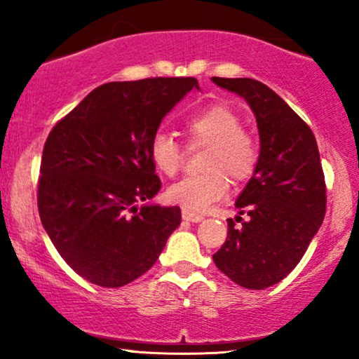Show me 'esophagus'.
<instances>
[{
	"label": "esophagus",
	"mask_w": 359,
	"mask_h": 359,
	"mask_svg": "<svg viewBox=\"0 0 359 359\" xmlns=\"http://www.w3.org/2000/svg\"><path fill=\"white\" fill-rule=\"evenodd\" d=\"M182 217H184L185 221H189V222H201V221L204 219L203 214L194 212V211H187V209H184V211H182Z\"/></svg>",
	"instance_id": "1"
}]
</instances>
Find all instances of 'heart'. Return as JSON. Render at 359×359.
<instances>
[{
    "label": "heart",
    "instance_id": "b5f03b06",
    "mask_svg": "<svg viewBox=\"0 0 359 359\" xmlns=\"http://www.w3.org/2000/svg\"><path fill=\"white\" fill-rule=\"evenodd\" d=\"M241 118L224 104L209 106L185 121L191 145H205L204 174L184 177L165 191L170 204L187 211H204L229 191V179L243 182L253 175L258 163V145L250 133L241 130ZM150 160L162 175L177 174L182 163V147L165 133L156 131L150 140Z\"/></svg>",
    "mask_w": 359,
    "mask_h": 359
}]
</instances>
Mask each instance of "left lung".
Here are the masks:
<instances>
[{
  "label": "left lung",
  "mask_w": 359,
  "mask_h": 359,
  "mask_svg": "<svg viewBox=\"0 0 359 359\" xmlns=\"http://www.w3.org/2000/svg\"><path fill=\"white\" fill-rule=\"evenodd\" d=\"M243 97L257 118L259 155L253 175L238 196L236 222L214 263L250 290H263L297 266L325 214V184L314 133L269 86L255 79L212 77Z\"/></svg>",
  "instance_id": "8db88e82"
}]
</instances>
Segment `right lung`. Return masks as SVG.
<instances>
[{
  "instance_id": "1",
  "label": "right lung",
  "mask_w": 359,
  "mask_h": 359,
  "mask_svg": "<svg viewBox=\"0 0 359 359\" xmlns=\"http://www.w3.org/2000/svg\"><path fill=\"white\" fill-rule=\"evenodd\" d=\"M192 89L194 77L108 82L60 119L43 147L39 212L71 269L100 287H123L155 265L180 209L155 204L162 182L150 140Z\"/></svg>"
}]
</instances>
